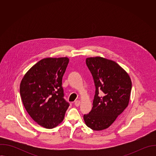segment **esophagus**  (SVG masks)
I'll list each match as a JSON object with an SVG mask.
<instances>
[{"label": "esophagus", "mask_w": 156, "mask_h": 156, "mask_svg": "<svg viewBox=\"0 0 156 156\" xmlns=\"http://www.w3.org/2000/svg\"><path fill=\"white\" fill-rule=\"evenodd\" d=\"M80 101L77 100V101H76L75 102V105L76 107H78V106L80 105Z\"/></svg>", "instance_id": "obj_1"}]
</instances>
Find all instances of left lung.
<instances>
[{"instance_id":"8db88e82","label":"left lung","mask_w":156,"mask_h":156,"mask_svg":"<svg viewBox=\"0 0 156 156\" xmlns=\"http://www.w3.org/2000/svg\"><path fill=\"white\" fill-rule=\"evenodd\" d=\"M86 63L93 77L96 90L92 110L83 119L87 126L100 131L108 128L128 106L131 81L114 61L96 57L87 58Z\"/></svg>"}]
</instances>
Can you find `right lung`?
<instances>
[{
  "label": "right lung",
  "instance_id": "1",
  "mask_svg": "<svg viewBox=\"0 0 156 156\" xmlns=\"http://www.w3.org/2000/svg\"><path fill=\"white\" fill-rule=\"evenodd\" d=\"M69 62L67 57L43 58L21 81L20 93L25 108L34 121L46 128L60 124L69 107L62 86Z\"/></svg>",
  "mask_w": 156,
  "mask_h": 156
}]
</instances>
